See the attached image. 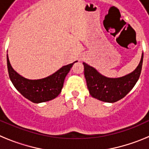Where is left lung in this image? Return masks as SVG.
<instances>
[{
	"label": "left lung",
	"mask_w": 149,
	"mask_h": 149,
	"mask_svg": "<svg viewBox=\"0 0 149 149\" xmlns=\"http://www.w3.org/2000/svg\"><path fill=\"white\" fill-rule=\"evenodd\" d=\"M143 55L137 68L127 75L119 78H109L84 63V76L92 97L100 101L113 103L123 98L134 88L139 78L143 66Z\"/></svg>",
	"instance_id": "1"
}]
</instances>
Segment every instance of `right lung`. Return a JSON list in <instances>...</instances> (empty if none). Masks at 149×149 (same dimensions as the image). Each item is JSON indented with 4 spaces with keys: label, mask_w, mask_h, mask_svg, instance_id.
I'll list each match as a JSON object with an SVG mask.
<instances>
[{
    "label": "right lung",
    "mask_w": 149,
    "mask_h": 149,
    "mask_svg": "<svg viewBox=\"0 0 149 149\" xmlns=\"http://www.w3.org/2000/svg\"><path fill=\"white\" fill-rule=\"evenodd\" d=\"M9 76L15 89L33 103H42L51 101L61 93L65 76L69 72L73 63L64 65L52 75L39 80H28L19 75L13 70L6 56Z\"/></svg>",
    "instance_id": "add662e5"
}]
</instances>
